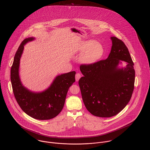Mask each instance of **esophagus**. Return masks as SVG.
<instances>
[{
	"label": "esophagus",
	"instance_id": "1",
	"mask_svg": "<svg viewBox=\"0 0 150 150\" xmlns=\"http://www.w3.org/2000/svg\"><path fill=\"white\" fill-rule=\"evenodd\" d=\"M81 75L80 73H77V74H76V77H75V78H76V81H78L80 80V79L81 78Z\"/></svg>",
	"mask_w": 150,
	"mask_h": 150
}]
</instances>
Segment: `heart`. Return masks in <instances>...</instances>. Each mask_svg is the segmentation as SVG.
<instances>
[{
	"label": "heart",
	"mask_w": 150,
	"mask_h": 150,
	"mask_svg": "<svg viewBox=\"0 0 150 150\" xmlns=\"http://www.w3.org/2000/svg\"><path fill=\"white\" fill-rule=\"evenodd\" d=\"M76 54L82 53L79 61L86 65H91L98 62L104 54V48L101 43L93 40H86L79 43L74 50Z\"/></svg>",
	"instance_id": "b5f03b06"
}]
</instances>
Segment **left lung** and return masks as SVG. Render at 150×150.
<instances>
[{"mask_svg":"<svg viewBox=\"0 0 150 150\" xmlns=\"http://www.w3.org/2000/svg\"><path fill=\"white\" fill-rule=\"evenodd\" d=\"M112 46L106 59L91 65L81 64L83 77L79 81L86 109L99 117H111L121 112L130 100L135 71L124 43L112 36ZM127 65L122 66V62Z\"/></svg>","mask_w":150,"mask_h":150,"instance_id":"obj_1","label":"left lung"}]
</instances>
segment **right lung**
Segmentation results:
<instances>
[{
  "mask_svg": "<svg viewBox=\"0 0 150 150\" xmlns=\"http://www.w3.org/2000/svg\"><path fill=\"white\" fill-rule=\"evenodd\" d=\"M34 40L33 37L26 38L18 47L11 68V85L18 104L26 114L39 120H50L63 109L69 88L75 82L76 71L58 75L50 86L41 92H33L26 88L19 74L20 59L25 45Z\"/></svg>",
  "mask_w": 150,
  "mask_h": 150,
  "instance_id": "add662e5",
  "label": "right lung"
}]
</instances>
